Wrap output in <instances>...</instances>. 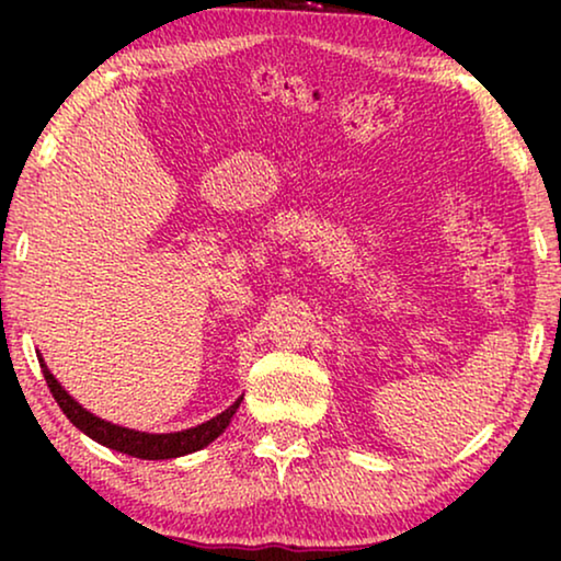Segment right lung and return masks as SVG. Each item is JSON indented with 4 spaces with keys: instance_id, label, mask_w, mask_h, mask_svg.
Masks as SVG:
<instances>
[{
    "instance_id": "add662e5",
    "label": "right lung",
    "mask_w": 561,
    "mask_h": 561,
    "mask_svg": "<svg viewBox=\"0 0 561 561\" xmlns=\"http://www.w3.org/2000/svg\"><path fill=\"white\" fill-rule=\"evenodd\" d=\"M37 359H41L45 382H48L53 398H56V403L60 405V411L66 413L68 421H71L79 432L91 436L94 442L137 459H173V457H183V455H191V451L204 449L206 444H211L221 432H225L242 403V398H237V401L229 405L227 411H221L219 416H214L206 421V424H198L194 428H183V432H173V434L135 432V428L117 426L112 424V421L99 419L91 411L83 409V405L79 401H73V398L64 390V386L53 378V373L48 370V365H45V359L43 357Z\"/></svg>"
}]
</instances>
